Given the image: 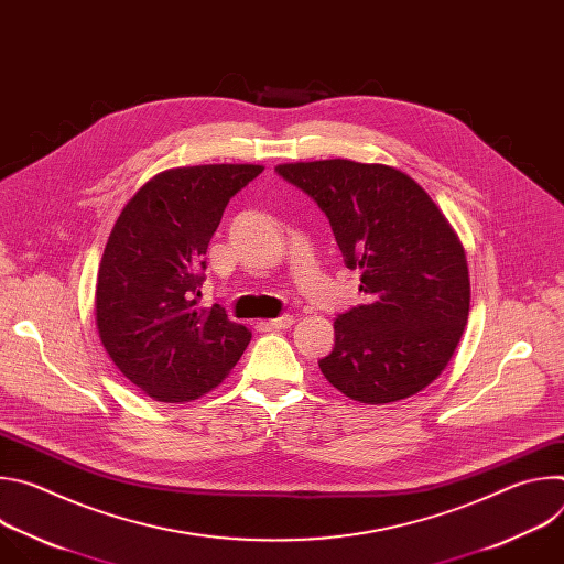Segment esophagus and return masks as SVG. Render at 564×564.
<instances>
[{
	"label": "esophagus",
	"mask_w": 564,
	"mask_h": 564,
	"mask_svg": "<svg viewBox=\"0 0 564 564\" xmlns=\"http://www.w3.org/2000/svg\"><path fill=\"white\" fill-rule=\"evenodd\" d=\"M292 324H294V316H290V314H283V316H276V318H270V321H268V326L274 328V330H285V328H290Z\"/></svg>",
	"instance_id": "obj_1"
}]
</instances>
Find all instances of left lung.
<instances>
[{"instance_id":"1","label":"left lung","mask_w":564,"mask_h":564,"mask_svg":"<svg viewBox=\"0 0 564 564\" xmlns=\"http://www.w3.org/2000/svg\"><path fill=\"white\" fill-rule=\"evenodd\" d=\"M276 172L326 212L364 303L335 318L324 377L359 404L381 406L433 383L470 307L464 246L433 198L404 172L346 158Z\"/></svg>"}]
</instances>
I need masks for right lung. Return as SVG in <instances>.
Returning a JSON list of instances; mask_svg holds the SVG:
<instances>
[{"label": "right lung", "instance_id": "1", "mask_svg": "<svg viewBox=\"0 0 564 564\" xmlns=\"http://www.w3.org/2000/svg\"><path fill=\"white\" fill-rule=\"evenodd\" d=\"M263 165H196L155 174L122 207L98 270L96 328L144 394L183 404L214 390L252 333L220 305L200 307L205 252L229 198Z\"/></svg>", "mask_w": 564, "mask_h": 564}]
</instances>
